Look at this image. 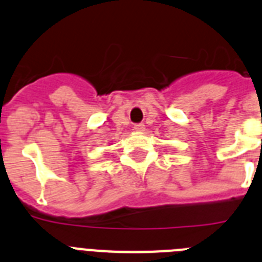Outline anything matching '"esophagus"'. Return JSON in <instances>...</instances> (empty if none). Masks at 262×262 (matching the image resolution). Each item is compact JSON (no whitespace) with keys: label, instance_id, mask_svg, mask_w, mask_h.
Wrapping results in <instances>:
<instances>
[{"label":"esophagus","instance_id":"obj_1","mask_svg":"<svg viewBox=\"0 0 262 262\" xmlns=\"http://www.w3.org/2000/svg\"><path fill=\"white\" fill-rule=\"evenodd\" d=\"M134 129L138 131V133H142V131H144L145 129V126L143 123H135L134 124Z\"/></svg>","mask_w":262,"mask_h":262}]
</instances>
